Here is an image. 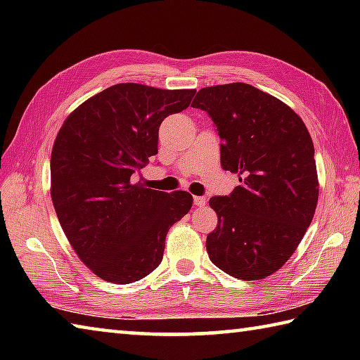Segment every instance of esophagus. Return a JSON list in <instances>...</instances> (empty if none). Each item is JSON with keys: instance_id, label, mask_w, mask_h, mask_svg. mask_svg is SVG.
Segmentation results:
<instances>
[{"instance_id": "34e87169", "label": "esophagus", "mask_w": 360, "mask_h": 360, "mask_svg": "<svg viewBox=\"0 0 360 360\" xmlns=\"http://www.w3.org/2000/svg\"><path fill=\"white\" fill-rule=\"evenodd\" d=\"M193 203H195V206H203V205H206V198L205 197H193Z\"/></svg>"}]
</instances>
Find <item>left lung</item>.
Returning a JSON list of instances; mask_svg holds the SVG:
<instances>
[{
    "label": "left lung",
    "instance_id": "obj_1",
    "mask_svg": "<svg viewBox=\"0 0 360 360\" xmlns=\"http://www.w3.org/2000/svg\"><path fill=\"white\" fill-rule=\"evenodd\" d=\"M221 136V165L240 186L212 197L217 227L206 238L212 264L257 281L278 271L300 245L319 197L314 146L303 120L275 96L245 82L198 90Z\"/></svg>",
    "mask_w": 360,
    "mask_h": 360
}]
</instances>
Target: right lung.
Instances as JSON below:
<instances>
[{
	"label": "right lung",
	"instance_id": "right-lung-1",
	"mask_svg": "<svg viewBox=\"0 0 360 360\" xmlns=\"http://www.w3.org/2000/svg\"><path fill=\"white\" fill-rule=\"evenodd\" d=\"M195 90L115 84L76 108L56 138L51 197L66 238L96 276L130 284L160 265L169 227L192 195L152 191L133 174L157 154L158 129Z\"/></svg>",
	"mask_w": 360,
	"mask_h": 360
}]
</instances>
